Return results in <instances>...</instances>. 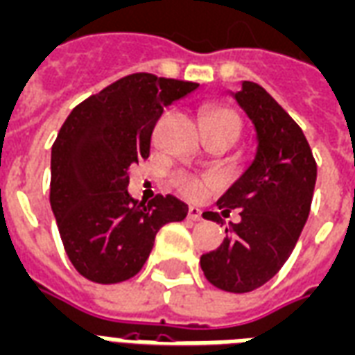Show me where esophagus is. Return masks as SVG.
I'll return each mask as SVG.
<instances>
[{
  "label": "esophagus",
  "instance_id": "1",
  "mask_svg": "<svg viewBox=\"0 0 355 355\" xmlns=\"http://www.w3.org/2000/svg\"><path fill=\"white\" fill-rule=\"evenodd\" d=\"M189 218H191V220H200V218H202V211H200L198 207L191 206L189 207Z\"/></svg>",
  "mask_w": 355,
  "mask_h": 355
}]
</instances>
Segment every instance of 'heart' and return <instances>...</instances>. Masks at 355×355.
I'll return each mask as SVG.
<instances>
[{
	"label": "heart",
	"mask_w": 355,
	"mask_h": 355,
	"mask_svg": "<svg viewBox=\"0 0 355 355\" xmlns=\"http://www.w3.org/2000/svg\"><path fill=\"white\" fill-rule=\"evenodd\" d=\"M202 123H204V129H209V127H225V129H230L232 132H236V137H238L239 127H241L238 114L230 110V108H211V110L204 112ZM172 183L187 198H198L200 194L204 193V189H206L204 181L196 178V175L187 174V172H178L172 178Z\"/></svg>",
	"instance_id": "obj_1"
}]
</instances>
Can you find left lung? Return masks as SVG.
I'll return each mask as SVG.
<instances>
[{"mask_svg": "<svg viewBox=\"0 0 355 355\" xmlns=\"http://www.w3.org/2000/svg\"><path fill=\"white\" fill-rule=\"evenodd\" d=\"M234 97L257 129V155L217 202L223 215L238 209L241 223L226 228L200 266L213 286L245 294L273 279L292 254L311 211L316 161L300 125L262 86L243 82ZM204 218L220 220L213 211Z\"/></svg>", "mask_w": 355, "mask_h": 355, "instance_id": "obj_1", "label": "left lung"}]
</instances>
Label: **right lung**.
<instances>
[{"label": "right lung", "mask_w": 355, "mask_h": 355, "mask_svg": "<svg viewBox=\"0 0 355 355\" xmlns=\"http://www.w3.org/2000/svg\"><path fill=\"white\" fill-rule=\"evenodd\" d=\"M187 80L135 73L74 106L52 146L50 204L80 275L101 284L142 269L166 223L187 217L172 194L146 202L129 194V166L148 159L164 106L194 92Z\"/></svg>", "instance_id": "obj_1"}]
</instances>
